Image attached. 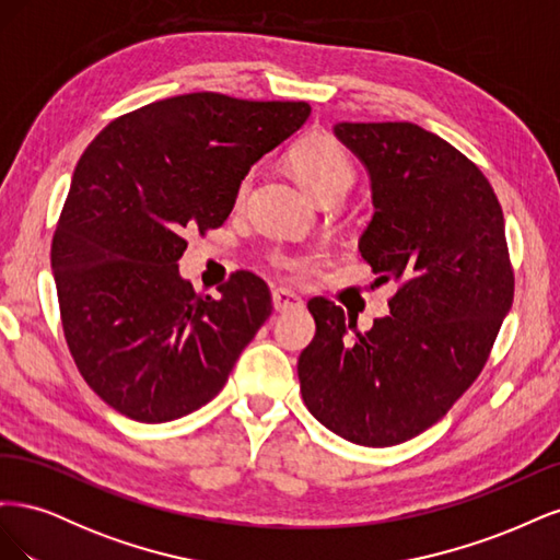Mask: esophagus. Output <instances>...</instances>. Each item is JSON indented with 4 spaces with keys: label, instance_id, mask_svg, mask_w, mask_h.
Wrapping results in <instances>:
<instances>
[{
    "label": "esophagus",
    "instance_id": "esophagus-1",
    "mask_svg": "<svg viewBox=\"0 0 560 560\" xmlns=\"http://www.w3.org/2000/svg\"><path fill=\"white\" fill-rule=\"evenodd\" d=\"M273 308L278 313H287V311H296L303 308V301L296 292L284 290V287H276L273 290Z\"/></svg>",
    "mask_w": 560,
    "mask_h": 560
}]
</instances>
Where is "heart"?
<instances>
[{"label": "heart", "mask_w": 560, "mask_h": 560, "mask_svg": "<svg viewBox=\"0 0 560 560\" xmlns=\"http://www.w3.org/2000/svg\"><path fill=\"white\" fill-rule=\"evenodd\" d=\"M290 163L294 167L299 182L306 186L315 198L325 196L329 191L343 194L354 177V167L346 147L338 142L331 132H322V130L306 135V138H301L290 149ZM252 179H254V171L243 175V179L238 182V189H235V200L243 202L247 198ZM270 261L290 270L306 264L303 257H296V254H290L284 249L270 252Z\"/></svg>", "instance_id": "heart-1"}]
</instances>
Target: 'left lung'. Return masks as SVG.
Instances as JSON below:
<instances>
[{"mask_svg": "<svg viewBox=\"0 0 560 560\" xmlns=\"http://www.w3.org/2000/svg\"><path fill=\"white\" fill-rule=\"evenodd\" d=\"M334 132L371 175L360 252L397 294L364 334L334 301H308L317 331L299 358L301 397L327 430L383 448L432 428L479 378L514 268L493 186L453 144L406 121Z\"/></svg>", "mask_w": 560, "mask_h": 560, "instance_id": "left-lung-1", "label": "left lung"}]
</instances>
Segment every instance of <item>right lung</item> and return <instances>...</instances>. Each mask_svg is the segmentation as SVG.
<instances>
[{"label":"right lung","instance_id":"1","mask_svg":"<svg viewBox=\"0 0 560 560\" xmlns=\"http://www.w3.org/2000/svg\"><path fill=\"white\" fill-rule=\"evenodd\" d=\"M308 114L189 93L114 118L81 154L50 268L79 374L118 413L167 422L206 406L268 319L259 276L235 270L214 299L177 261L186 233L222 226L243 175Z\"/></svg>","mask_w":560,"mask_h":560}]
</instances>
